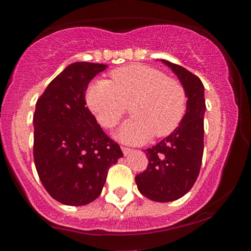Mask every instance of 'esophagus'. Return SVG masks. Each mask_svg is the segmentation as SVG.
Masks as SVG:
<instances>
[{"label":"esophagus","instance_id":"obj_1","mask_svg":"<svg viewBox=\"0 0 251 251\" xmlns=\"http://www.w3.org/2000/svg\"><path fill=\"white\" fill-rule=\"evenodd\" d=\"M122 150H123V153L125 154V155H127V154H129V153H131V152H132V150H131V149H128V148H124V146L122 148Z\"/></svg>","mask_w":251,"mask_h":251}]
</instances>
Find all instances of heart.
<instances>
[{
  "mask_svg": "<svg viewBox=\"0 0 251 251\" xmlns=\"http://www.w3.org/2000/svg\"><path fill=\"white\" fill-rule=\"evenodd\" d=\"M112 81L96 80L88 86L86 102L105 128L117 125L132 102V118L118 129L124 143L143 144L169 135L186 112V93L179 82L145 65H129L112 72Z\"/></svg>",
  "mask_w": 251,
  "mask_h": 251,
  "instance_id": "heart-1",
  "label": "heart"
}]
</instances>
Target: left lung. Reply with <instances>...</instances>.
I'll use <instances>...</instances> for the list:
<instances>
[{
    "instance_id": "left-lung-1",
    "label": "left lung",
    "mask_w": 251,
    "mask_h": 251,
    "mask_svg": "<svg viewBox=\"0 0 251 251\" xmlns=\"http://www.w3.org/2000/svg\"><path fill=\"white\" fill-rule=\"evenodd\" d=\"M162 62L171 68L185 89L186 112L171 134L145 150L149 165L145 171L135 176V183L140 194L149 200L166 203L188 194L200 175L206 107L200 77L168 60Z\"/></svg>"
}]
</instances>
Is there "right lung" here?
<instances>
[{
	"label": "right lung",
	"mask_w": 251,
	"mask_h": 251,
	"mask_svg": "<svg viewBox=\"0 0 251 251\" xmlns=\"http://www.w3.org/2000/svg\"><path fill=\"white\" fill-rule=\"evenodd\" d=\"M107 66L74 62L51 80L34 113V162L42 185L65 205L97 200L109 166L123 157L86 107L89 81Z\"/></svg>",
	"instance_id": "obj_1"
}]
</instances>
